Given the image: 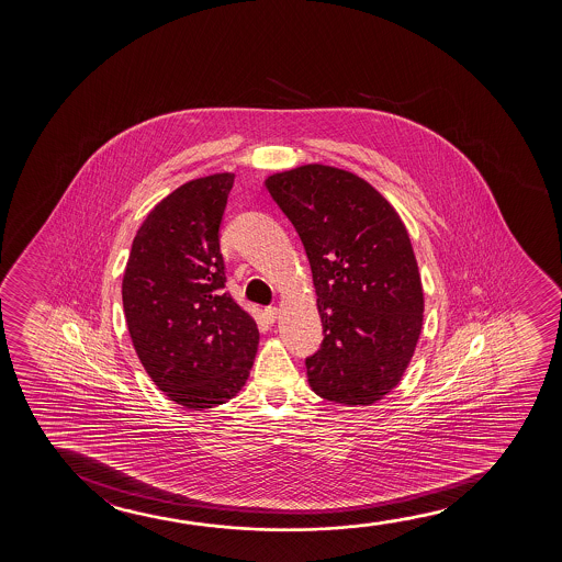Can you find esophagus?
I'll return each mask as SVG.
<instances>
[{"label": "esophagus", "instance_id": "34e87169", "mask_svg": "<svg viewBox=\"0 0 562 562\" xmlns=\"http://www.w3.org/2000/svg\"><path fill=\"white\" fill-rule=\"evenodd\" d=\"M265 315H267V318H269L270 323H274V321L278 318V315H280V308L267 307L265 308Z\"/></svg>", "mask_w": 562, "mask_h": 562}]
</instances>
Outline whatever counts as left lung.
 Instances as JSON below:
<instances>
[{"instance_id":"left-lung-1","label":"left lung","mask_w":562,"mask_h":562,"mask_svg":"<svg viewBox=\"0 0 562 562\" xmlns=\"http://www.w3.org/2000/svg\"><path fill=\"white\" fill-rule=\"evenodd\" d=\"M265 186L313 270L324 339L305 361L311 390L349 407L384 400L424 321L423 280L400 213L364 178L321 162L274 172Z\"/></svg>"}]
</instances>
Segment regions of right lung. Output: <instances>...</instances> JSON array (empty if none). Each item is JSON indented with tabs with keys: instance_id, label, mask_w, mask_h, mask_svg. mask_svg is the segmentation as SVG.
Here are the masks:
<instances>
[{
	"instance_id": "add662e5",
	"label": "right lung",
	"mask_w": 562,
	"mask_h": 562,
	"mask_svg": "<svg viewBox=\"0 0 562 562\" xmlns=\"http://www.w3.org/2000/svg\"><path fill=\"white\" fill-rule=\"evenodd\" d=\"M234 175L195 178L159 201L126 261L123 307L132 346L154 384L184 408L238 395L254 367V316L224 290L218 246Z\"/></svg>"
}]
</instances>
